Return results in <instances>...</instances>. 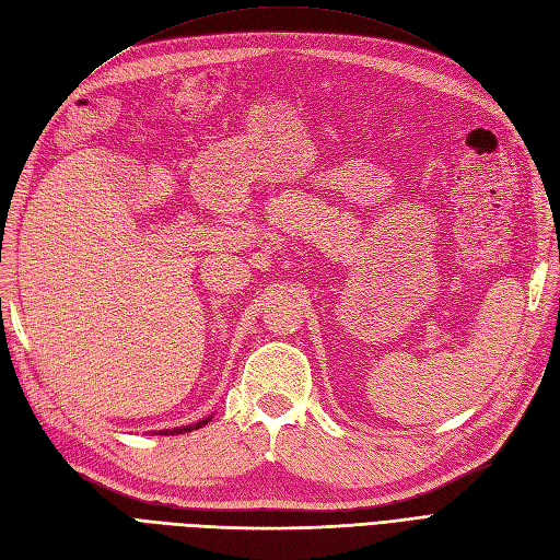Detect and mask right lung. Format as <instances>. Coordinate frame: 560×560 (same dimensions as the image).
Listing matches in <instances>:
<instances>
[{
  "instance_id": "add662e5",
  "label": "right lung",
  "mask_w": 560,
  "mask_h": 560,
  "mask_svg": "<svg viewBox=\"0 0 560 560\" xmlns=\"http://www.w3.org/2000/svg\"><path fill=\"white\" fill-rule=\"evenodd\" d=\"M202 425H208V420H200V422H196V425H186V428H179V430H163V432H159V434H182V432H191V430H198V428H202Z\"/></svg>"
}]
</instances>
